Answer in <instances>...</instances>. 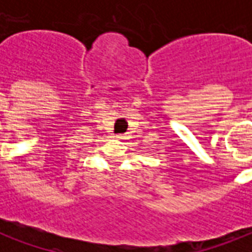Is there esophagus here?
<instances>
[{
  "instance_id": "esophagus-1",
  "label": "esophagus",
  "mask_w": 252,
  "mask_h": 252,
  "mask_svg": "<svg viewBox=\"0 0 252 252\" xmlns=\"http://www.w3.org/2000/svg\"><path fill=\"white\" fill-rule=\"evenodd\" d=\"M116 137L119 138V140H128L129 138V134H126V133H123V134H118Z\"/></svg>"
}]
</instances>
